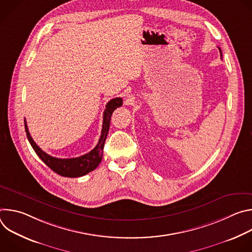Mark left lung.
I'll list each match as a JSON object with an SVG mask.
<instances>
[{
	"label": "left lung",
	"instance_id": "1",
	"mask_svg": "<svg viewBox=\"0 0 252 252\" xmlns=\"http://www.w3.org/2000/svg\"><path fill=\"white\" fill-rule=\"evenodd\" d=\"M220 49V56H222V54H221V50H220V48H219Z\"/></svg>",
	"mask_w": 252,
	"mask_h": 252
}]
</instances>
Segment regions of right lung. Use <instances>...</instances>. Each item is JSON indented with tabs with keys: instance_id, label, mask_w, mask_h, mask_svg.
Listing matches in <instances>:
<instances>
[{
	"instance_id": "1",
	"label": "right lung",
	"mask_w": 252,
	"mask_h": 252,
	"mask_svg": "<svg viewBox=\"0 0 252 252\" xmlns=\"http://www.w3.org/2000/svg\"><path fill=\"white\" fill-rule=\"evenodd\" d=\"M123 104V98L122 97H116L111 99L105 105V110L103 112V121H102V129L100 133L99 140L97 145L94 150H92L89 154H86L82 157L75 158H54L40 149L37 143L33 141L32 138L29 128L25 120V129L27 133V137L31 143L32 148L38 155V157L55 172L62 176L65 177H80L83 175H86L87 173L91 172L92 170L95 169L98 164L101 161L102 158V151L104 141L107 136V132H109L110 124H111V118L114 113V111L117 107L122 106Z\"/></svg>"
}]
</instances>
